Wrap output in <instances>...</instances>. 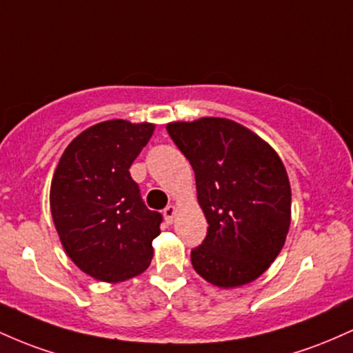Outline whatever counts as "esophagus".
Returning a JSON list of instances; mask_svg holds the SVG:
<instances>
[{"label":"esophagus","instance_id":"obj_1","mask_svg":"<svg viewBox=\"0 0 353 353\" xmlns=\"http://www.w3.org/2000/svg\"><path fill=\"white\" fill-rule=\"evenodd\" d=\"M163 216H165L166 223L172 225L173 221H175V216H176V207H175V205H168V207L163 210Z\"/></svg>","mask_w":353,"mask_h":353}]
</instances>
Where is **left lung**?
Returning <instances> with one entry per match:
<instances>
[{
    "label": "left lung",
    "instance_id": "1",
    "mask_svg": "<svg viewBox=\"0 0 353 353\" xmlns=\"http://www.w3.org/2000/svg\"><path fill=\"white\" fill-rule=\"evenodd\" d=\"M188 158L208 221L192 252L195 272L220 288L252 283L275 262L292 221V190L282 158L247 126L219 117L166 125Z\"/></svg>",
    "mask_w": 353,
    "mask_h": 353
}]
</instances>
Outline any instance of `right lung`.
<instances>
[{"mask_svg":"<svg viewBox=\"0 0 353 353\" xmlns=\"http://www.w3.org/2000/svg\"><path fill=\"white\" fill-rule=\"evenodd\" d=\"M155 123L106 120L70 141L54 168L50 208L63 250L81 272L106 283L143 273L161 215L141 201L130 166Z\"/></svg>","mask_w":353,"mask_h":353,"instance_id":"right-lung-1","label":"right lung"}]
</instances>
